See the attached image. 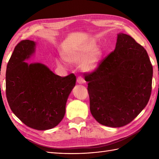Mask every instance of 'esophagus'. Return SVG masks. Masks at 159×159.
Listing matches in <instances>:
<instances>
[{
    "instance_id": "esophagus-1",
    "label": "esophagus",
    "mask_w": 159,
    "mask_h": 159,
    "mask_svg": "<svg viewBox=\"0 0 159 159\" xmlns=\"http://www.w3.org/2000/svg\"><path fill=\"white\" fill-rule=\"evenodd\" d=\"M76 81H77L78 83H79V84H85V79H83V78L80 77V76H79V77L77 78Z\"/></svg>"
}]
</instances>
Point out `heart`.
<instances>
[{
    "label": "heart",
    "instance_id": "1",
    "mask_svg": "<svg viewBox=\"0 0 159 159\" xmlns=\"http://www.w3.org/2000/svg\"><path fill=\"white\" fill-rule=\"evenodd\" d=\"M95 41L87 42L77 49L65 52L63 59L69 63H80V69L84 72H91L95 70L102 59L103 50L100 46H96ZM60 65L59 61H57Z\"/></svg>",
    "mask_w": 159,
    "mask_h": 159
}]
</instances>
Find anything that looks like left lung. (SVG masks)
Returning a JSON list of instances; mask_svg holds the SVG:
<instances>
[{
  "mask_svg": "<svg viewBox=\"0 0 159 159\" xmlns=\"http://www.w3.org/2000/svg\"><path fill=\"white\" fill-rule=\"evenodd\" d=\"M152 75L143 47L130 35L117 34L114 51L85 76L93 117L109 127L129 124L149 101Z\"/></svg>",
  "mask_w": 159,
  "mask_h": 159,
  "instance_id": "obj_1",
  "label": "left lung"
}]
</instances>
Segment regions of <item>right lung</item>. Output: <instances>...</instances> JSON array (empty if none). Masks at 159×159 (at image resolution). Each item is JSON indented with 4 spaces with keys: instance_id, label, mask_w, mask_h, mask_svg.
Masks as SVG:
<instances>
[{
    "instance_id": "1",
    "label": "right lung",
    "mask_w": 159,
    "mask_h": 159,
    "mask_svg": "<svg viewBox=\"0 0 159 159\" xmlns=\"http://www.w3.org/2000/svg\"><path fill=\"white\" fill-rule=\"evenodd\" d=\"M35 49L36 43L29 39L15 47L7 66L6 96L12 112L24 124L45 130L63 120L76 76L71 74L61 77L44 64L25 62Z\"/></svg>"
}]
</instances>
